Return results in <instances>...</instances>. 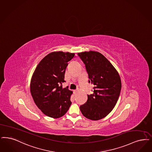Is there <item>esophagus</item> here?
I'll list each match as a JSON object with an SVG mask.
<instances>
[{
  "mask_svg": "<svg viewBox=\"0 0 152 152\" xmlns=\"http://www.w3.org/2000/svg\"><path fill=\"white\" fill-rule=\"evenodd\" d=\"M77 91H78V90H75V91H73V92H74V93H75V94H76Z\"/></svg>",
  "mask_w": 152,
  "mask_h": 152,
  "instance_id": "34e87169",
  "label": "esophagus"
}]
</instances>
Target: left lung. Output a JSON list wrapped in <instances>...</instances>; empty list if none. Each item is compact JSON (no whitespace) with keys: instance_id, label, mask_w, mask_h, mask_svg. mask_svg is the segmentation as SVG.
I'll return each mask as SVG.
<instances>
[{"instance_id":"1","label":"left lung","mask_w":152,"mask_h":152,"mask_svg":"<svg viewBox=\"0 0 152 152\" xmlns=\"http://www.w3.org/2000/svg\"><path fill=\"white\" fill-rule=\"evenodd\" d=\"M85 64L88 82L93 85V94L80 106L86 118L98 121L107 115L115 106L121 91V80L112 64L103 55L96 51L78 53Z\"/></svg>"}]
</instances>
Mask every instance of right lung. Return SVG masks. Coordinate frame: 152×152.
<instances>
[{
  "label": "right lung",
  "instance_id": "right-lung-1",
  "mask_svg": "<svg viewBox=\"0 0 152 152\" xmlns=\"http://www.w3.org/2000/svg\"><path fill=\"white\" fill-rule=\"evenodd\" d=\"M74 53L55 51L44 57L37 65L31 81V93L37 107L43 113L53 118L64 115L72 102V91L68 87L63 88L66 82L64 75Z\"/></svg>",
  "mask_w": 152,
  "mask_h": 152
}]
</instances>
